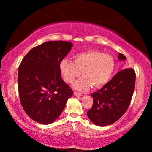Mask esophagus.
I'll return each instance as SVG.
<instances>
[{
	"mask_svg": "<svg viewBox=\"0 0 152 152\" xmlns=\"http://www.w3.org/2000/svg\"><path fill=\"white\" fill-rule=\"evenodd\" d=\"M74 95L75 97H81V96H82V93H77V92H75L74 93Z\"/></svg>",
	"mask_w": 152,
	"mask_h": 152,
	"instance_id": "esophagus-1",
	"label": "esophagus"
}]
</instances>
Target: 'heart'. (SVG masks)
<instances>
[{
    "label": "heart",
    "instance_id": "1",
    "mask_svg": "<svg viewBox=\"0 0 152 152\" xmlns=\"http://www.w3.org/2000/svg\"><path fill=\"white\" fill-rule=\"evenodd\" d=\"M115 61L111 55L97 50H88L73 56V61L64 59L59 63V71L64 82L71 84L77 77H83L74 83L73 88L80 91H88L91 86L101 88L111 80Z\"/></svg>",
    "mask_w": 152,
    "mask_h": 152
}]
</instances>
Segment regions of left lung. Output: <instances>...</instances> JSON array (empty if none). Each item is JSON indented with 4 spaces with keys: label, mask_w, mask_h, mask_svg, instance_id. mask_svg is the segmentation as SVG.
<instances>
[{
    "label": "left lung",
    "mask_w": 152,
    "mask_h": 152,
    "mask_svg": "<svg viewBox=\"0 0 152 152\" xmlns=\"http://www.w3.org/2000/svg\"><path fill=\"white\" fill-rule=\"evenodd\" d=\"M118 60L125 56L118 54ZM136 73L132 68L118 72L100 90L91 94L93 103L87 115L97 126L110 125L119 120L127 110L135 88Z\"/></svg>",
    "instance_id": "left-lung-1"
}]
</instances>
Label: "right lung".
Wrapping results in <instances>:
<instances>
[{
	"label": "right lung",
	"instance_id": "add662e5",
	"mask_svg": "<svg viewBox=\"0 0 152 152\" xmlns=\"http://www.w3.org/2000/svg\"><path fill=\"white\" fill-rule=\"evenodd\" d=\"M72 43L47 41L31 50L18 68V87L24 111L35 122L50 124L64 109L72 91L61 79L59 63Z\"/></svg>",
	"mask_w": 152,
	"mask_h": 152
}]
</instances>
